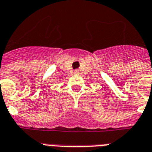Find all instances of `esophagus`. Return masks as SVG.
<instances>
[{"mask_svg":"<svg viewBox=\"0 0 152 152\" xmlns=\"http://www.w3.org/2000/svg\"><path fill=\"white\" fill-rule=\"evenodd\" d=\"M75 73H76V74H78V73H79V71H78V70H76V72H75Z\"/></svg>","mask_w":152,"mask_h":152,"instance_id":"obj_1","label":"esophagus"}]
</instances>
